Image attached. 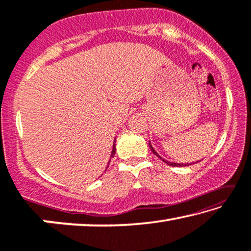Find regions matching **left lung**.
<instances>
[{
	"mask_svg": "<svg viewBox=\"0 0 251 251\" xmlns=\"http://www.w3.org/2000/svg\"><path fill=\"white\" fill-rule=\"evenodd\" d=\"M149 147H150V149H151V151H152L153 153H154V154H155L156 156H158V158H160V159H161V160H162V161H163L164 163L169 164V166H173V167H184V164H181V163H175V162H170V161H167V160H164V159H162V158H161V156H160V155L158 154V153H156V152H155V150L152 148V145H151V143H150V142H149ZM190 164H192V163H190ZM185 166H189V164H188V163H187V164L185 163Z\"/></svg>",
	"mask_w": 251,
	"mask_h": 251,
	"instance_id": "obj_1",
	"label": "left lung"
}]
</instances>
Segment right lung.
Listing matches in <instances>:
<instances>
[{
	"mask_svg": "<svg viewBox=\"0 0 251 251\" xmlns=\"http://www.w3.org/2000/svg\"><path fill=\"white\" fill-rule=\"evenodd\" d=\"M115 153H116V148H115V142H114V147H113V151H111V158H113V156L115 155Z\"/></svg>",
	"mask_w": 251,
	"mask_h": 251,
	"instance_id": "add662e5",
	"label": "right lung"
}]
</instances>
